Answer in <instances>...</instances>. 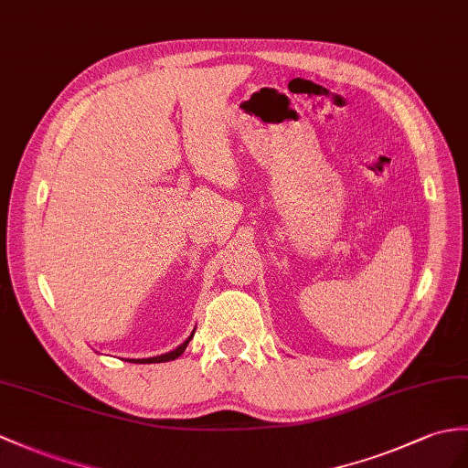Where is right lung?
Listing matches in <instances>:
<instances>
[{
	"instance_id": "obj_1",
	"label": "right lung",
	"mask_w": 468,
	"mask_h": 468,
	"mask_svg": "<svg viewBox=\"0 0 468 468\" xmlns=\"http://www.w3.org/2000/svg\"><path fill=\"white\" fill-rule=\"evenodd\" d=\"M195 333V331H193ZM193 333H191V336L187 341H185L183 345H179L176 351H171V353H165V355H159V356H151V358H132V361L129 363H167V361H173V358H177L179 355H183V351L187 349V345H189V341L193 339Z\"/></svg>"
}]
</instances>
